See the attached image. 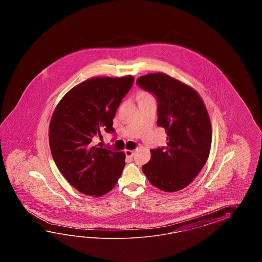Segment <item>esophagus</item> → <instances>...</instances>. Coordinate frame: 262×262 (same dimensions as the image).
I'll return each mask as SVG.
<instances>
[{
	"instance_id": "1",
	"label": "esophagus",
	"mask_w": 262,
	"mask_h": 262,
	"mask_svg": "<svg viewBox=\"0 0 262 262\" xmlns=\"http://www.w3.org/2000/svg\"><path fill=\"white\" fill-rule=\"evenodd\" d=\"M134 152H135L134 150H125V156L127 157H133Z\"/></svg>"
}]
</instances>
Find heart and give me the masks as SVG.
<instances>
[{
    "label": "heart",
    "mask_w": 262,
    "mask_h": 262,
    "mask_svg": "<svg viewBox=\"0 0 262 262\" xmlns=\"http://www.w3.org/2000/svg\"><path fill=\"white\" fill-rule=\"evenodd\" d=\"M147 97H151L149 95H147V94H142V96H141V98H147Z\"/></svg>",
    "instance_id": "heart-1"
}]
</instances>
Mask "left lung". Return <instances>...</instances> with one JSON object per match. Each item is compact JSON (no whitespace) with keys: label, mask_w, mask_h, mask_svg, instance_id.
<instances>
[{"label":"left lung","mask_w":262,"mask_h":262,"mask_svg":"<svg viewBox=\"0 0 262 262\" xmlns=\"http://www.w3.org/2000/svg\"><path fill=\"white\" fill-rule=\"evenodd\" d=\"M137 84L156 95L157 125L167 136L166 147L150 150L142 171L158 189H184L204 167L211 150L212 126L204 102L193 88L164 73L139 77Z\"/></svg>","instance_id":"1"}]
</instances>
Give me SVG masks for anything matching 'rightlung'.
Instances as JSON below:
<instances>
[{
  "label": "right lung",
  "mask_w": 262,
  "mask_h": 262,
  "mask_svg": "<svg viewBox=\"0 0 262 262\" xmlns=\"http://www.w3.org/2000/svg\"><path fill=\"white\" fill-rule=\"evenodd\" d=\"M133 76L92 78L78 84L56 106L49 128L51 155L67 182L85 195H106L125 166V154L94 145L101 132H114L113 118Z\"/></svg>",
  "instance_id": "obj_1"
}]
</instances>
